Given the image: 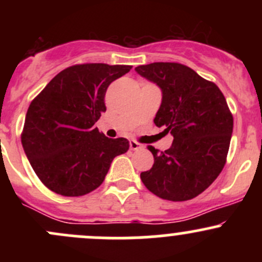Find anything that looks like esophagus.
Returning <instances> with one entry per match:
<instances>
[{
    "label": "esophagus",
    "instance_id": "obj_1",
    "mask_svg": "<svg viewBox=\"0 0 262 262\" xmlns=\"http://www.w3.org/2000/svg\"><path fill=\"white\" fill-rule=\"evenodd\" d=\"M129 146H130V149H133V150L141 149V148H142V144H139L138 142H136V141L129 142Z\"/></svg>",
    "mask_w": 262,
    "mask_h": 262
}]
</instances>
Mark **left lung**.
I'll use <instances>...</instances> for the list:
<instances>
[{"label":"left lung","mask_w":262,"mask_h":262,"mask_svg":"<svg viewBox=\"0 0 262 262\" xmlns=\"http://www.w3.org/2000/svg\"><path fill=\"white\" fill-rule=\"evenodd\" d=\"M137 73L157 84L162 102L155 118L173 142L165 152L149 146L155 163L141 173L144 186L165 200L184 202L202 194L226 165L233 116L215 83L180 63L138 66Z\"/></svg>","instance_id":"obj_1"}]
</instances>
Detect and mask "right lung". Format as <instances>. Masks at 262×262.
Segmentation results:
<instances>
[{"label":"right lung","mask_w":262,"mask_h":262,"mask_svg":"<svg viewBox=\"0 0 262 262\" xmlns=\"http://www.w3.org/2000/svg\"><path fill=\"white\" fill-rule=\"evenodd\" d=\"M132 66L87 63L58 73L31 101L21 143L40 181L63 196H81L105 180L113 160L129 149L125 138L94 128L106 112L107 87Z\"/></svg>","instance_id":"right-lung-1"}]
</instances>
